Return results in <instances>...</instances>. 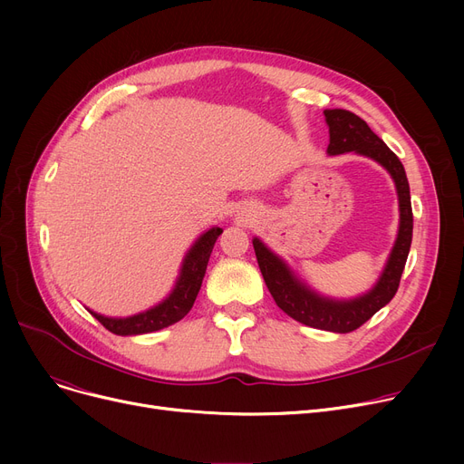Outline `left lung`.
Segmentation results:
<instances>
[{"label": "left lung", "mask_w": 464, "mask_h": 464, "mask_svg": "<svg viewBox=\"0 0 464 464\" xmlns=\"http://www.w3.org/2000/svg\"><path fill=\"white\" fill-rule=\"evenodd\" d=\"M324 114L329 126V156L353 152L357 156L374 160L395 182L399 198V231L382 275L378 276L376 284L369 291H364V294L352 299H334L312 289L261 238L254 237L252 245L266 287H269L275 303L289 318L314 329L352 333L364 322H369L380 308L392 301L399 289L413 229L410 186L401 160L367 126V121L344 109H327Z\"/></svg>", "instance_id": "obj_1"}]
</instances>
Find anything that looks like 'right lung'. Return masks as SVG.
Wrapping results in <instances>:
<instances>
[{"mask_svg":"<svg viewBox=\"0 0 464 464\" xmlns=\"http://www.w3.org/2000/svg\"><path fill=\"white\" fill-rule=\"evenodd\" d=\"M222 231H224L222 227L214 226L198 237V240L193 242L191 248L186 252L182 259L173 289H170L169 295L158 304L150 306L149 310H142L139 314L126 315V318H111V315L97 314L88 308L90 314L97 322L103 324L105 329L120 336L154 333L180 322L191 310L195 299H198V294L207 273V265L214 248V242L218 240L219 235H222Z\"/></svg>","mask_w":464,"mask_h":464,"instance_id":"right-lung-1","label":"right lung"}]
</instances>
